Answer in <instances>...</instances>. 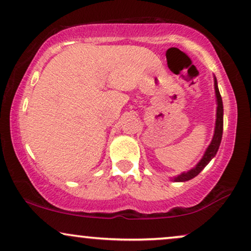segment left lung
<instances>
[{
    "label": "left lung",
    "instance_id": "left-lung-1",
    "mask_svg": "<svg viewBox=\"0 0 251 251\" xmlns=\"http://www.w3.org/2000/svg\"><path fill=\"white\" fill-rule=\"evenodd\" d=\"M214 90H215V98H217V119H215V127H214V134L212 138L211 144L208 145V147L206 148L204 155L201 158L198 163L196 164L192 169L188 171H184V173L179 174L175 177H173L171 180L174 182H186L195 178L197 175H199V173L204 169V168L210 163V161L218 153V149L220 147L221 139H223V129H224V105H223V98L219 93L218 88V82L217 77L214 76Z\"/></svg>",
    "mask_w": 251,
    "mask_h": 251
}]
</instances>
